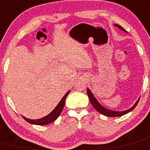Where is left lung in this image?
Returning a JSON list of instances; mask_svg holds the SVG:
<instances>
[{
	"label": "left lung",
	"mask_w": 150,
	"mask_h": 150,
	"mask_svg": "<svg viewBox=\"0 0 150 150\" xmlns=\"http://www.w3.org/2000/svg\"><path fill=\"white\" fill-rule=\"evenodd\" d=\"M115 25L117 26L118 28H120L122 29V30H123L125 31V29L123 28L122 26L119 25ZM87 94H88V98H89V100H90V102H91V105H92L93 107H94V108H95L96 110L99 112V113H100V114L106 116V117H120V116H123V115H125V114H127V113H129L130 111H131L132 110H133V109L136 108V106L137 105L138 103H139V100H140V98H139V100H137V102L135 103L134 105H133L131 108L128 109V110H124V111H114V110H108V109L105 108L103 106H102L101 105H100V103L97 102V100H96L95 97H94V95L92 94V93L91 92V91H90L88 88H87Z\"/></svg>",
	"instance_id": "8db88e82"
}]
</instances>
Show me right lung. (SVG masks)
Instances as JSON below:
<instances>
[{
    "label": "right lung",
    "mask_w": 150,
    "mask_h": 150,
    "mask_svg": "<svg viewBox=\"0 0 150 150\" xmlns=\"http://www.w3.org/2000/svg\"><path fill=\"white\" fill-rule=\"evenodd\" d=\"M69 91L64 96L63 98L61 100V101L59 102L58 105L55 108L54 110H53L51 113H50L48 115L46 116V117L41 119H39V120H29V119H27L25 118V117H23V119H24L26 122L30 123V124L38 125H48L50 124V123L53 122V121H55V120L59 117V115H60L61 113H62V110H63L64 107L65 100H66V98L67 97L68 94H69Z\"/></svg>",
    "instance_id": "right-lung-1"
}]
</instances>
